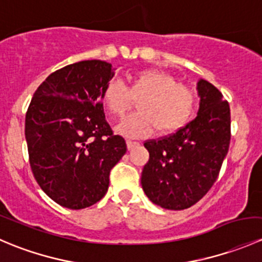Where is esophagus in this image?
Returning a JSON list of instances; mask_svg holds the SVG:
<instances>
[{
    "label": "esophagus",
    "instance_id": "esophagus-1",
    "mask_svg": "<svg viewBox=\"0 0 262 262\" xmlns=\"http://www.w3.org/2000/svg\"><path fill=\"white\" fill-rule=\"evenodd\" d=\"M138 146H139L138 142L130 141V139H128V141H126V147H128V149H133V148H136Z\"/></svg>",
    "mask_w": 262,
    "mask_h": 262
}]
</instances>
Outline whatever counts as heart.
Instances as JSON below:
<instances>
[{
	"label": "heart",
	"mask_w": 262,
	"mask_h": 262,
	"mask_svg": "<svg viewBox=\"0 0 262 262\" xmlns=\"http://www.w3.org/2000/svg\"><path fill=\"white\" fill-rule=\"evenodd\" d=\"M102 101L114 118H123L138 101V113L118 126V133L133 138L147 137L156 129L160 136L172 134L189 123L198 106L196 92L160 70H143L129 78L126 89L112 80L102 90Z\"/></svg>",
	"instance_id": "b5f03b06"
}]
</instances>
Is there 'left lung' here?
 Wrapping results in <instances>:
<instances>
[{
    "mask_svg": "<svg viewBox=\"0 0 262 262\" xmlns=\"http://www.w3.org/2000/svg\"><path fill=\"white\" fill-rule=\"evenodd\" d=\"M200 109L176 133L148 139L149 160L142 171V187L152 203L170 210L196 204L212 189L228 153L231 110L215 86L198 82Z\"/></svg>",
    "mask_w": 262,
    "mask_h": 262,
    "instance_id": "left-lung-1",
    "label": "left lung"
}]
</instances>
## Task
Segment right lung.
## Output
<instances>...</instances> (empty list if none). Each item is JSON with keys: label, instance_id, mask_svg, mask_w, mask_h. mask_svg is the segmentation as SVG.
<instances>
[{"label": "right lung", "instance_id": "right-lung-1", "mask_svg": "<svg viewBox=\"0 0 262 262\" xmlns=\"http://www.w3.org/2000/svg\"><path fill=\"white\" fill-rule=\"evenodd\" d=\"M112 64L92 59L55 71L36 89L25 116L29 162L57 204L83 209L101 200L110 171L126 152L105 119L102 90Z\"/></svg>", "mask_w": 262, "mask_h": 262}]
</instances>
